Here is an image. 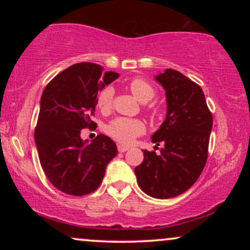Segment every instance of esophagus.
<instances>
[{
	"mask_svg": "<svg viewBox=\"0 0 250 250\" xmlns=\"http://www.w3.org/2000/svg\"><path fill=\"white\" fill-rule=\"evenodd\" d=\"M117 149H119L120 153H125V151H127L129 147H127V146H123V145H119L117 146Z\"/></svg>",
	"mask_w": 250,
	"mask_h": 250,
	"instance_id": "obj_1",
	"label": "esophagus"
}]
</instances>
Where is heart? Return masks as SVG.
<instances>
[{
  "label": "heart",
  "mask_w": 250,
  "mask_h": 250,
  "mask_svg": "<svg viewBox=\"0 0 250 250\" xmlns=\"http://www.w3.org/2000/svg\"><path fill=\"white\" fill-rule=\"evenodd\" d=\"M131 94L141 103H148L155 96V89L150 83L143 79H134L129 83ZM114 90L111 87H105L97 96V105L102 111H108L113 105ZM146 127L140 120L117 117L109 123L107 133L116 141L123 145H130L137 136L145 133Z\"/></svg>",
  "instance_id": "b5f03b06"
}]
</instances>
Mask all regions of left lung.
Listing matches in <instances>:
<instances>
[{
	"mask_svg": "<svg viewBox=\"0 0 250 250\" xmlns=\"http://www.w3.org/2000/svg\"><path fill=\"white\" fill-rule=\"evenodd\" d=\"M155 80L166 91L167 114L151 141L163 147L159 155L143 150L145 159L135 168V175L149 196L170 199L188 190L202 173L213 116L200 85L180 71L166 69Z\"/></svg>",
	"mask_w": 250,
	"mask_h": 250,
	"instance_id": "left-lung-1",
	"label": "left lung"
}]
</instances>
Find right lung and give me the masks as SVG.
Segmentation results:
<instances>
[{"mask_svg": "<svg viewBox=\"0 0 250 250\" xmlns=\"http://www.w3.org/2000/svg\"><path fill=\"white\" fill-rule=\"evenodd\" d=\"M120 74L102 73L101 65L82 62L54 77L43 90L35 145L45 176L65 194L82 196L101 185L107 165L117 155L115 142L100 134L90 143L81 139L91 121L97 93Z\"/></svg>", "mask_w": 250, "mask_h": 250, "instance_id": "add662e5", "label": "right lung"}]
</instances>
